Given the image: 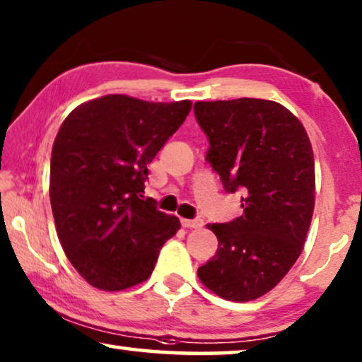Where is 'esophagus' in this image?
Masks as SVG:
<instances>
[{"label":"esophagus","instance_id":"34e87169","mask_svg":"<svg viewBox=\"0 0 362 362\" xmlns=\"http://www.w3.org/2000/svg\"><path fill=\"white\" fill-rule=\"evenodd\" d=\"M181 225L185 228H201L204 222L201 218H194V220H189V218H181Z\"/></svg>","mask_w":362,"mask_h":362}]
</instances>
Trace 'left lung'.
Listing matches in <instances>:
<instances>
[{
    "label": "left lung",
    "instance_id": "1",
    "mask_svg": "<svg viewBox=\"0 0 362 362\" xmlns=\"http://www.w3.org/2000/svg\"><path fill=\"white\" fill-rule=\"evenodd\" d=\"M194 112L211 145L207 161L227 192H243L242 216L207 225L218 250L197 276L218 297L255 300L303 250L315 207L312 144L300 120L268 99L197 101Z\"/></svg>",
    "mask_w": 362,
    "mask_h": 362
}]
</instances>
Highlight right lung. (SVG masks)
I'll return each instance as SVG.
<instances>
[{
	"mask_svg": "<svg viewBox=\"0 0 362 362\" xmlns=\"http://www.w3.org/2000/svg\"><path fill=\"white\" fill-rule=\"evenodd\" d=\"M192 103L125 94L68 114L50 158V204L66 258L88 284L124 291L148 279L181 223L144 199L146 165L181 127Z\"/></svg>",
	"mask_w": 362,
	"mask_h": 362,
	"instance_id": "obj_1",
	"label": "right lung"
}]
</instances>
